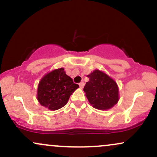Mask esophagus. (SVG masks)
Segmentation results:
<instances>
[{
    "instance_id": "34e87169",
    "label": "esophagus",
    "mask_w": 157,
    "mask_h": 157,
    "mask_svg": "<svg viewBox=\"0 0 157 157\" xmlns=\"http://www.w3.org/2000/svg\"><path fill=\"white\" fill-rule=\"evenodd\" d=\"M84 85H85L84 82H80V83H79V86H80V87L81 88V89H82V88L84 87Z\"/></svg>"
}]
</instances>
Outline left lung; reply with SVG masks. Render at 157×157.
Listing matches in <instances>:
<instances>
[{"label": "left lung", "instance_id": "left-lung-1", "mask_svg": "<svg viewBox=\"0 0 157 157\" xmlns=\"http://www.w3.org/2000/svg\"><path fill=\"white\" fill-rule=\"evenodd\" d=\"M87 77L89 81L85 85L83 90L94 108L106 110L117 103L119 89L113 79L99 70H94Z\"/></svg>", "mask_w": 157, "mask_h": 157}]
</instances>
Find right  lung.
<instances>
[{
  "instance_id": "obj_1",
  "label": "right lung",
  "mask_w": 157,
  "mask_h": 157,
  "mask_svg": "<svg viewBox=\"0 0 157 157\" xmlns=\"http://www.w3.org/2000/svg\"><path fill=\"white\" fill-rule=\"evenodd\" d=\"M79 86L66 75L64 68L54 70L40 81L37 100L44 107L55 111L67 103L68 99Z\"/></svg>"
}]
</instances>
